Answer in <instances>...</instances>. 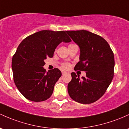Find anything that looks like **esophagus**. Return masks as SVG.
Instances as JSON below:
<instances>
[{
	"label": "esophagus",
	"instance_id": "1",
	"mask_svg": "<svg viewBox=\"0 0 129 129\" xmlns=\"http://www.w3.org/2000/svg\"><path fill=\"white\" fill-rule=\"evenodd\" d=\"M66 73H67V72H65V71H62V75H63L66 74Z\"/></svg>",
	"mask_w": 129,
	"mask_h": 129
}]
</instances>
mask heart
<instances>
[{"label": "heart", "instance_id": "b5f03b06", "mask_svg": "<svg viewBox=\"0 0 129 129\" xmlns=\"http://www.w3.org/2000/svg\"><path fill=\"white\" fill-rule=\"evenodd\" d=\"M62 67L64 69H69L70 67V64L69 63H64L62 64Z\"/></svg>", "mask_w": 129, "mask_h": 129}]
</instances>
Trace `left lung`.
<instances>
[{"mask_svg": "<svg viewBox=\"0 0 129 129\" xmlns=\"http://www.w3.org/2000/svg\"><path fill=\"white\" fill-rule=\"evenodd\" d=\"M80 49V61L74 70L86 72L85 77L71 73L68 84L69 95L76 102L89 104L105 94L114 76V58L104 38L87 30L66 31Z\"/></svg>", "mask_w": 129, "mask_h": 129, "instance_id": "obj_1", "label": "left lung"}]
</instances>
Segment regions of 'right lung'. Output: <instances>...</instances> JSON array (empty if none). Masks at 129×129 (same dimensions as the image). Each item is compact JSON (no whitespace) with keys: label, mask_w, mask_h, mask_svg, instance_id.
<instances>
[{"label":"right lung","mask_w":129,"mask_h":129,"mask_svg":"<svg viewBox=\"0 0 129 129\" xmlns=\"http://www.w3.org/2000/svg\"><path fill=\"white\" fill-rule=\"evenodd\" d=\"M71 41L65 31L43 30L21 42L13 56L12 67L15 85L25 98L42 102L51 96L62 73L56 68L46 72L45 60L53 57L60 43Z\"/></svg>","instance_id":"right-lung-1"}]
</instances>
